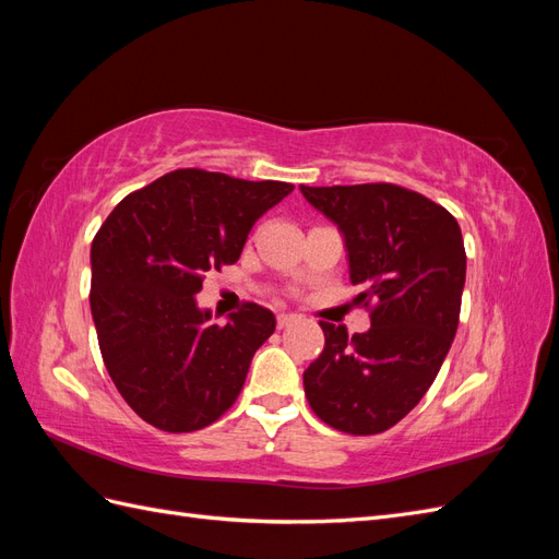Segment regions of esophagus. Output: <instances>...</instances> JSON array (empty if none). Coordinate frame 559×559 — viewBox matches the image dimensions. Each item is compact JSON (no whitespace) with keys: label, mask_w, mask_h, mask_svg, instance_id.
I'll list each match as a JSON object with an SVG mask.
<instances>
[{"label":"esophagus","mask_w":559,"mask_h":559,"mask_svg":"<svg viewBox=\"0 0 559 559\" xmlns=\"http://www.w3.org/2000/svg\"><path fill=\"white\" fill-rule=\"evenodd\" d=\"M292 321H296V317H294V314H284V312H282V314H277V326H280V329L289 326Z\"/></svg>","instance_id":"esophagus-1"}]
</instances>
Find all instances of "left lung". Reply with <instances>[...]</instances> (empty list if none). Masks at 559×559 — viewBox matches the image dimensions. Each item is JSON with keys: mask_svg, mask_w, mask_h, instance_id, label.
I'll list each match as a JSON object with an SVG mask.
<instances>
[{"mask_svg": "<svg viewBox=\"0 0 559 559\" xmlns=\"http://www.w3.org/2000/svg\"><path fill=\"white\" fill-rule=\"evenodd\" d=\"M343 233L357 306L376 300L366 333L319 321L324 352L302 373L310 408L329 427L370 436L427 394L460 324L466 251L456 218L396 183L300 186Z\"/></svg>", "mask_w": 559, "mask_h": 559, "instance_id": "left-lung-1", "label": "left lung"}]
</instances>
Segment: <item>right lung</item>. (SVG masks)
Here are the masks:
<instances>
[{"label": "right lung", "instance_id": "add662e5", "mask_svg": "<svg viewBox=\"0 0 559 559\" xmlns=\"http://www.w3.org/2000/svg\"><path fill=\"white\" fill-rule=\"evenodd\" d=\"M294 191L284 181L175 170L126 195L91 247V312L109 378L148 425L189 433L238 399L275 314L247 302L212 324L202 275L240 259L251 226Z\"/></svg>", "mask_w": 559, "mask_h": 559}]
</instances>
